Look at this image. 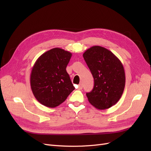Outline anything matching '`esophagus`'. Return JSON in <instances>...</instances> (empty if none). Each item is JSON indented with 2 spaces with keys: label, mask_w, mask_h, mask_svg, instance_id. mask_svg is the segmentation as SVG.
I'll use <instances>...</instances> for the list:
<instances>
[{
  "label": "esophagus",
  "mask_w": 151,
  "mask_h": 151,
  "mask_svg": "<svg viewBox=\"0 0 151 151\" xmlns=\"http://www.w3.org/2000/svg\"><path fill=\"white\" fill-rule=\"evenodd\" d=\"M82 89H83V84L82 83H80L79 84V88H78V89L79 90H81Z\"/></svg>",
  "instance_id": "34e87169"
}]
</instances>
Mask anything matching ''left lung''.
<instances>
[{
	"label": "left lung",
	"instance_id": "left-lung-1",
	"mask_svg": "<svg viewBox=\"0 0 151 151\" xmlns=\"http://www.w3.org/2000/svg\"><path fill=\"white\" fill-rule=\"evenodd\" d=\"M92 74L94 85L87 93L89 102L98 109L115 105L120 99L125 85V74L121 61L109 50L93 46L83 53Z\"/></svg>",
	"mask_w": 151,
	"mask_h": 151
}]
</instances>
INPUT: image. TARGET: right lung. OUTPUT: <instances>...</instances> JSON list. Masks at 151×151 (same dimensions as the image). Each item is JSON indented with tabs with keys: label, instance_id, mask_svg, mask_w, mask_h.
Returning <instances> with one entry per match:
<instances>
[{
	"label": "right lung",
	"instance_id": "1",
	"mask_svg": "<svg viewBox=\"0 0 151 151\" xmlns=\"http://www.w3.org/2000/svg\"><path fill=\"white\" fill-rule=\"evenodd\" d=\"M72 53L54 48L41 55L32 68L30 84L38 101L55 108L65 101L75 88L66 71Z\"/></svg>",
	"mask_w": 151,
	"mask_h": 151
}]
</instances>
